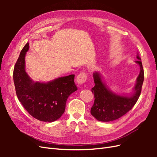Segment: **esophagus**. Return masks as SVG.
<instances>
[{
    "label": "esophagus",
    "mask_w": 157,
    "mask_h": 157,
    "mask_svg": "<svg viewBox=\"0 0 157 157\" xmlns=\"http://www.w3.org/2000/svg\"><path fill=\"white\" fill-rule=\"evenodd\" d=\"M88 75L87 73L85 72L80 73L77 77V82L78 84H84L85 82L86 81Z\"/></svg>",
    "instance_id": "esophagus-1"
}]
</instances>
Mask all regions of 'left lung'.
Instances as JSON below:
<instances>
[{
  "label": "left lung",
  "mask_w": 157,
  "mask_h": 157,
  "mask_svg": "<svg viewBox=\"0 0 157 157\" xmlns=\"http://www.w3.org/2000/svg\"><path fill=\"white\" fill-rule=\"evenodd\" d=\"M136 61L140 66V73L137 78L134 94L131 97H124L111 92L102 82L97 72L93 74L95 86L92 88L94 95V103L91 108V115L99 121H113L124 115L136 103L141 94L144 80V71L139 52H137Z\"/></svg>",
  "instance_id": "left-lung-1"
}]
</instances>
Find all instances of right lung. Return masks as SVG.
<instances>
[{
    "label": "right lung",
    "instance_id": "right-lung-1",
    "mask_svg": "<svg viewBox=\"0 0 157 157\" xmlns=\"http://www.w3.org/2000/svg\"><path fill=\"white\" fill-rule=\"evenodd\" d=\"M27 43L21 50L14 66L13 78L19 101L36 119L44 122L58 120L65 112L71 94L77 90L75 75L60 77L48 83L33 82L25 72V56Z\"/></svg>",
    "mask_w": 157,
    "mask_h": 157
}]
</instances>
